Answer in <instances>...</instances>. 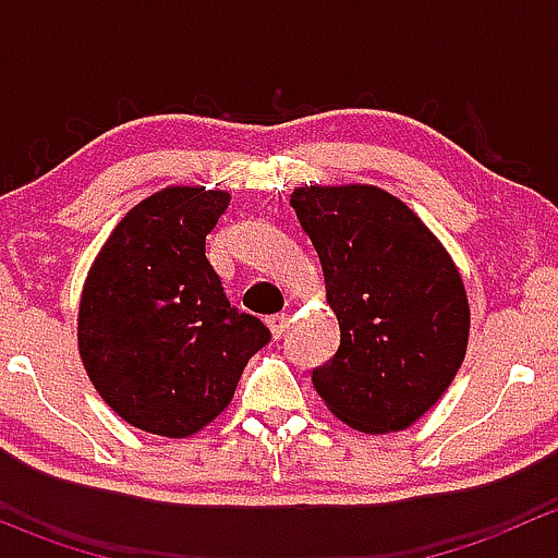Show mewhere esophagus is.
Instances as JSON below:
<instances>
[{"instance_id": "obj_1", "label": "esophagus", "mask_w": 558, "mask_h": 558, "mask_svg": "<svg viewBox=\"0 0 558 558\" xmlns=\"http://www.w3.org/2000/svg\"><path fill=\"white\" fill-rule=\"evenodd\" d=\"M267 326H269V331H272L275 340H280V337H283V331H286V326H289V318H286L283 313H280V315H269Z\"/></svg>"}]
</instances>
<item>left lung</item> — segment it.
Segmentation results:
<instances>
[{
    "label": "left lung",
    "instance_id": "1",
    "mask_svg": "<svg viewBox=\"0 0 558 558\" xmlns=\"http://www.w3.org/2000/svg\"><path fill=\"white\" fill-rule=\"evenodd\" d=\"M291 207L340 320V348L313 369L315 391L353 429H408L464 362L470 305L453 258L375 185H302Z\"/></svg>",
    "mask_w": 558,
    "mask_h": 558
}]
</instances>
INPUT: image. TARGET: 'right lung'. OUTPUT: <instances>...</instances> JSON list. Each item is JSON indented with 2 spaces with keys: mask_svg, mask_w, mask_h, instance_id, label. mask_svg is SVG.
<instances>
[{
  "mask_svg": "<svg viewBox=\"0 0 558 558\" xmlns=\"http://www.w3.org/2000/svg\"><path fill=\"white\" fill-rule=\"evenodd\" d=\"M227 191L170 185L121 218L88 269L77 348L99 397L126 424L189 437L232 402L247 359L269 342L229 305L205 256Z\"/></svg>",
  "mask_w": 558,
  "mask_h": 558,
  "instance_id": "right-lung-1",
  "label": "right lung"
}]
</instances>
